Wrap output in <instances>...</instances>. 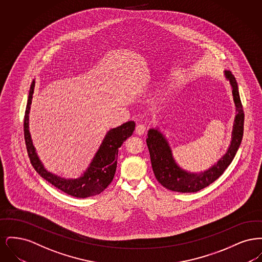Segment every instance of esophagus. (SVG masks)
I'll return each mask as SVG.
<instances>
[{
    "instance_id": "esophagus-1",
    "label": "esophagus",
    "mask_w": 262,
    "mask_h": 262,
    "mask_svg": "<svg viewBox=\"0 0 262 262\" xmlns=\"http://www.w3.org/2000/svg\"><path fill=\"white\" fill-rule=\"evenodd\" d=\"M146 132V126L145 125H142V124H138L136 127V134L138 136H142L144 135Z\"/></svg>"
}]
</instances>
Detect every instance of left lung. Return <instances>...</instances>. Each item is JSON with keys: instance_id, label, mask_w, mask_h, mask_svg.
I'll return each instance as SVG.
<instances>
[{"instance_id": "left-lung-1", "label": "left lung", "mask_w": 262, "mask_h": 262, "mask_svg": "<svg viewBox=\"0 0 262 262\" xmlns=\"http://www.w3.org/2000/svg\"><path fill=\"white\" fill-rule=\"evenodd\" d=\"M225 76L230 80L232 85L237 115L233 126L231 145L224 156L210 169L200 174L188 173L181 169L174 161L169 143L160 130L158 128H150L148 130L146 143L149 149L152 169L157 181L163 187L177 192L199 191L204 187H208L223 174L236 156L244 135L245 114L235 76L230 71H225Z\"/></svg>"}]
</instances>
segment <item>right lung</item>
Segmentation results:
<instances>
[{
    "mask_svg": "<svg viewBox=\"0 0 262 262\" xmlns=\"http://www.w3.org/2000/svg\"><path fill=\"white\" fill-rule=\"evenodd\" d=\"M35 81L33 80L29 90L27 105L25 109V129L26 149L33 168L43 179L48 181L54 187L61 189L69 195L85 199L101 193L112 183L117 168V158L119 148L126 138L130 137L135 130L136 124L133 121L126 122L116 128L110 129L103 139L99 149L90 163L88 170L77 179H63L48 172L39 160L37 153L33 146L29 133V110L32 101Z\"/></svg>",
    "mask_w": 262,
    "mask_h": 262,
    "instance_id": "obj_1",
    "label": "right lung"
}]
</instances>
